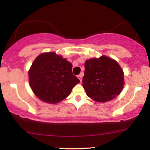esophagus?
Instances as JSON below:
<instances>
[{
  "label": "esophagus",
  "mask_w": 150,
  "mask_h": 150,
  "mask_svg": "<svg viewBox=\"0 0 150 150\" xmlns=\"http://www.w3.org/2000/svg\"><path fill=\"white\" fill-rule=\"evenodd\" d=\"M77 77H78L79 80H80V82H82V74H80V75H77Z\"/></svg>",
  "instance_id": "1"
}]
</instances>
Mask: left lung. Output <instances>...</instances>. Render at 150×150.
Wrapping results in <instances>:
<instances>
[{
	"mask_svg": "<svg viewBox=\"0 0 150 150\" xmlns=\"http://www.w3.org/2000/svg\"><path fill=\"white\" fill-rule=\"evenodd\" d=\"M82 85L87 96L99 102L113 99L123 88V71L118 63L102 56L92 58L85 63Z\"/></svg>",
	"mask_w": 150,
	"mask_h": 150,
	"instance_id": "obj_1",
	"label": "left lung"
}]
</instances>
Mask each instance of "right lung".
Here are the masks:
<instances>
[{
    "label": "right lung",
    "mask_w": 150,
    "mask_h": 150,
    "mask_svg": "<svg viewBox=\"0 0 150 150\" xmlns=\"http://www.w3.org/2000/svg\"><path fill=\"white\" fill-rule=\"evenodd\" d=\"M72 64L54 52L40 54L30 71V85L41 100L56 104L66 98L80 82L72 72Z\"/></svg>",
    "instance_id": "add662e5"
}]
</instances>
